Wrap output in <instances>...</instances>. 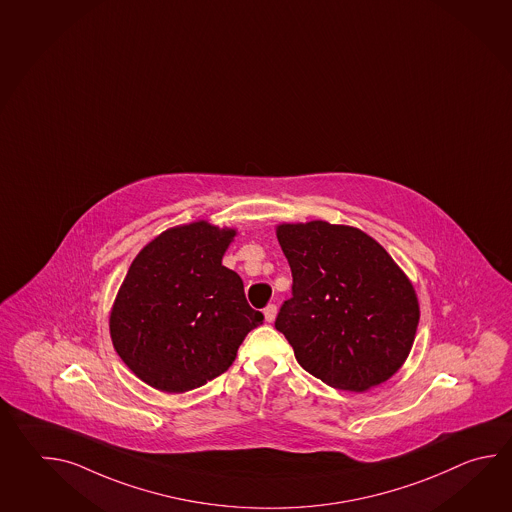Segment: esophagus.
I'll return each mask as SVG.
<instances>
[{"mask_svg": "<svg viewBox=\"0 0 512 512\" xmlns=\"http://www.w3.org/2000/svg\"><path fill=\"white\" fill-rule=\"evenodd\" d=\"M264 317H266L268 323H273L275 317H277V306H275V304H268V306L264 308Z\"/></svg>", "mask_w": 512, "mask_h": 512, "instance_id": "esophagus-1", "label": "esophagus"}]
</instances>
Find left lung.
I'll use <instances>...</instances> for the list:
<instances>
[{
    "label": "left lung",
    "instance_id": "obj_1",
    "mask_svg": "<svg viewBox=\"0 0 512 512\" xmlns=\"http://www.w3.org/2000/svg\"><path fill=\"white\" fill-rule=\"evenodd\" d=\"M292 299L275 328L306 372L332 388L365 392L407 361L419 303L405 272L365 231L326 220L282 222Z\"/></svg>",
    "mask_w": 512,
    "mask_h": 512
}]
</instances>
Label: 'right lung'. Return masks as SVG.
Segmentation results:
<instances>
[{"mask_svg": "<svg viewBox=\"0 0 512 512\" xmlns=\"http://www.w3.org/2000/svg\"><path fill=\"white\" fill-rule=\"evenodd\" d=\"M237 230L208 220L162 231L131 262L109 315L116 354L146 385L184 394L224 374L264 321L222 266Z\"/></svg>", "mask_w": 512, "mask_h": 512, "instance_id": "obj_1", "label": "right lung"}]
</instances>
